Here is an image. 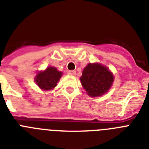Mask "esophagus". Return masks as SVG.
Masks as SVG:
<instances>
[{
  "instance_id": "34e87169",
  "label": "esophagus",
  "mask_w": 149,
  "mask_h": 149,
  "mask_svg": "<svg viewBox=\"0 0 149 149\" xmlns=\"http://www.w3.org/2000/svg\"><path fill=\"white\" fill-rule=\"evenodd\" d=\"M68 74H69V75H75L76 74V72L75 71H68Z\"/></svg>"
}]
</instances>
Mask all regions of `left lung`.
<instances>
[{
	"instance_id": "left-lung-1",
	"label": "left lung",
	"mask_w": 149,
	"mask_h": 149,
	"mask_svg": "<svg viewBox=\"0 0 149 149\" xmlns=\"http://www.w3.org/2000/svg\"><path fill=\"white\" fill-rule=\"evenodd\" d=\"M113 76L107 68L100 64H88L80 80L91 97H99L108 91L113 82Z\"/></svg>"
}]
</instances>
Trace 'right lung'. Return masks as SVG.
Masks as SVG:
<instances>
[{
    "label": "right lung",
    "mask_w": 149,
    "mask_h": 149,
    "mask_svg": "<svg viewBox=\"0 0 149 149\" xmlns=\"http://www.w3.org/2000/svg\"><path fill=\"white\" fill-rule=\"evenodd\" d=\"M61 74L62 73L58 72L55 68L49 67L44 72H39L35 81L41 89L49 91L53 89L57 85Z\"/></svg>",
    "instance_id": "add662e5"
}]
</instances>
